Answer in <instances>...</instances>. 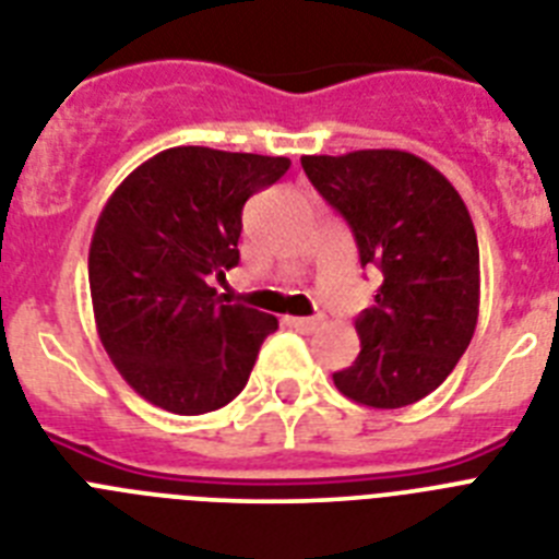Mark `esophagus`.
I'll return each instance as SVG.
<instances>
[{
  "mask_svg": "<svg viewBox=\"0 0 559 559\" xmlns=\"http://www.w3.org/2000/svg\"><path fill=\"white\" fill-rule=\"evenodd\" d=\"M287 323L289 326H295V330L309 332V330H316L318 323H321V318H287Z\"/></svg>",
  "mask_w": 559,
  "mask_h": 559,
  "instance_id": "obj_1",
  "label": "esophagus"
}]
</instances>
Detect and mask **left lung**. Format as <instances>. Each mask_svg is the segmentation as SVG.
<instances>
[{
  "mask_svg": "<svg viewBox=\"0 0 559 559\" xmlns=\"http://www.w3.org/2000/svg\"><path fill=\"white\" fill-rule=\"evenodd\" d=\"M301 167L349 224L360 266L381 275L355 321L352 367L337 392L372 409H401L447 381L475 335L480 250L461 192L403 150L304 156Z\"/></svg>",
  "mask_w": 559,
  "mask_h": 559,
  "instance_id": "1",
  "label": "left lung"
}]
</instances>
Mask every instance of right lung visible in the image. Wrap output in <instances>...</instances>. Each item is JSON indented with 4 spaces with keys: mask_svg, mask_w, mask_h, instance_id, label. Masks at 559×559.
<instances>
[{
    "mask_svg": "<svg viewBox=\"0 0 559 559\" xmlns=\"http://www.w3.org/2000/svg\"><path fill=\"white\" fill-rule=\"evenodd\" d=\"M289 158L170 147L135 167L93 229L91 298L107 355L173 415L222 409L247 386L278 318L215 295L238 264L241 210Z\"/></svg>",
    "mask_w": 559,
    "mask_h": 559,
    "instance_id": "obj_1",
    "label": "right lung"
}]
</instances>
